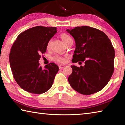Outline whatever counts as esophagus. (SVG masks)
Returning <instances> with one entry per match:
<instances>
[{
	"label": "esophagus",
	"mask_w": 125,
	"mask_h": 125,
	"mask_svg": "<svg viewBox=\"0 0 125 125\" xmlns=\"http://www.w3.org/2000/svg\"><path fill=\"white\" fill-rule=\"evenodd\" d=\"M64 67H65V65H64L61 64V65H59V68H60V69H63V68H64Z\"/></svg>",
	"instance_id": "1"
}]
</instances>
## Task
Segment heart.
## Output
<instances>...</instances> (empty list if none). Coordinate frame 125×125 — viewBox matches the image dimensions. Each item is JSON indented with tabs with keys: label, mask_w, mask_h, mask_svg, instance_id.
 Masks as SVG:
<instances>
[{
	"label": "heart",
	"mask_w": 125,
	"mask_h": 125,
	"mask_svg": "<svg viewBox=\"0 0 125 125\" xmlns=\"http://www.w3.org/2000/svg\"><path fill=\"white\" fill-rule=\"evenodd\" d=\"M61 38L63 42L65 44V45H67L68 43H69L71 41H73L72 39L70 36L68 35L67 33H62V34L61 35ZM51 47V41H48L47 44V49H49ZM53 60L54 61H56L58 63H64L65 62V58L64 57H63L59 56H55L53 58Z\"/></svg>",
	"instance_id": "heart-1"
}]
</instances>
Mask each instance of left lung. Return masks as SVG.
I'll use <instances>...</instances> for the list:
<instances>
[{
  "mask_svg": "<svg viewBox=\"0 0 125 125\" xmlns=\"http://www.w3.org/2000/svg\"><path fill=\"white\" fill-rule=\"evenodd\" d=\"M75 42L72 61H82L84 66L71 65L68 82L73 89L83 95L100 91L108 83L114 71L115 50L105 33L87 26L67 29Z\"/></svg>",
  "mask_w": 125,
  "mask_h": 125,
  "instance_id": "left-lung-1",
  "label": "left lung"
}]
</instances>
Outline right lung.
Returning <instances> with one entry per match:
<instances>
[{
	"label": "right lung",
	"mask_w": 125,
	"mask_h": 125,
	"mask_svg": "<svg viewBox=\"0 0 125 125\" xmlns=\"http://www.w3.org/2000/svg\"><path fill=\"white\" fill-rule=\"evenodd\" d=\"M57 32L56 27H33L21 33L12 46L9 62L12 75L20 88L27 92L42 94L53 83L57 65L50 63L42 69L39 61Z\"/></svg>",
	"instance_id": "right-lung-1"
}]
</instances>
